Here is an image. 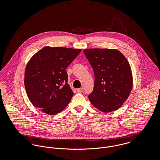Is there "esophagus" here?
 Returning <instances> with one entry per match:
<instances>
[{"mask_svg":"<svg viewBox=\"0 0 160 160\" xmlns=\"http://www.w3.org/2000/svg\"><path fill=\"white\" fill-rule=\"evenodd\" d=\"M76 91H77L78 92H79V93L82 92V91H83V88H79V89H77Z\"/></svg>","mask_w":160,"mask_h":160,"instance_id":"esophagus-1","label":"esophagus"}]
</instances>
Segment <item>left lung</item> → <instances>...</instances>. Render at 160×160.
<instances>
[{"instance_id":"obj_1","label":"left lung","mask_w":160,"mask_h":160,"mask_svg":"<svg viewBox=\"0 0 160 160\" xmlns=\"http://www.w3.org/2000/svg\"><path fill=\"white\" fill-rule=\"evenodd\" d=\"M84 53L93 70V90L89 95L92 104L104 113L119 108L132 88L130 65L116 49L88 48Z\"/></svg>"}]
</instances>
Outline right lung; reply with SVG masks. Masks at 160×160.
<instances>
[{
  "mask_svg": "<svg viewBox=\"0 0 160 160\" xmlns=\"http://www.w3.org/2000/svg\"><path fill=\"white\" fill-rule=\"evenodd\" d=\"M81 49L44 47L34 54L25 69L24 87L31 103L48 115L61 112L73 92L66 68Z\"/></svg>",
  "mask_w": 160,
  "mask_h": 160,
  "instance_id": "obj_1",
  "label": "right lung"
}]
</instances>
